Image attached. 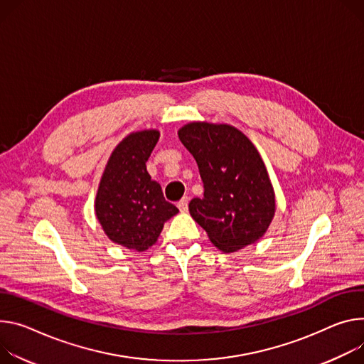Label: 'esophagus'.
<instances>
[{"label": "esophagus", "instance_id": "obj_1", "mask_svg": "<svg viewBox=\"0 0 364 364\" xmlns=\"http://www.w3.org/2000/svg\"><path fill=\"white\" fill-rule=\"evenodd\" d=\"M178 209H180V212H187V209H188V199H187V197H183V199L178 202Z\"/></svg>", "mask_w": 364, "mask_h": 364}]
</instances>
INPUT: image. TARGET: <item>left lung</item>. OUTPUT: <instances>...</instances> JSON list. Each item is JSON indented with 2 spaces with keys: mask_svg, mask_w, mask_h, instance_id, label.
<instances>
[{
  "mask_svg": "<svg viewBox=\"0 0 364 364\" xmlns=\"http://www.w3.org/2000/svg\"><path fill=\"white\" fill-rule=\"evenodd\" d=\"M203 181L202 199L188 203L191 218L212 244L234 252L258 241L274 212V190L257 148L230 124L193 122L178 130Z\"/></svg>",
  "mask_w": 364,
  "mask_h": 364,
  "instance_id": "1",
  "label": "left lung"
}]
</instances>
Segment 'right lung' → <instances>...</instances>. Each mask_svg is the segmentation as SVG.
I'll use <instances>...</instances> for the list:
<instances>
[{
  "label": "right lung",
  "mask_w": 364,
  "mask_h": 364,
  "mask_svg": "<svg viewBox=\"0 0 364 364\" xmlns=\"http://www.w3.org/2000/svg\"><path fill=\"white\" fill-rule=\"evenodd\" d=\"M158 139L155 129L127 135L112 152L95 196V216L109 240L138 252L151 248L178 213L146 171Z\"/></svg>",
  "instance_id": "obj_1"
}]
</instances>
